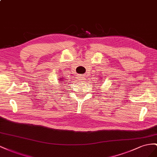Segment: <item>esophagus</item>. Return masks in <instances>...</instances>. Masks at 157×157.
<instances>
[{"instance_id": "34e87169", "label": "esophagus", "mask_w": 157, "mask_h": 157, "mask_svg": "<svg viewBox=\"0 0 157 157\" xmlns=\"http://www.w3.org/2000/svg\"><path fill=\"white\" fill-rule=\"evenodd\" d=\"M78 80L79 82H83L84 80H85V77L83 75H79L78 76Z\"/></svg>"}]
</instances>
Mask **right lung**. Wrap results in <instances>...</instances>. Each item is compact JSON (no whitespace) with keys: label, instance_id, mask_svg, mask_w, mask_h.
Here are the masks:
<instances>
[{"label":"right lung","instance_id":"add662e5","mask_svg":"<svg viewBox=\"0 0 157 157\" xmlns=\"http://www.w3.org/2000/svg\"><path fill=\"white\" fill-rule=\"evenodd\" d=\"M60 81H61V80H60Z\"/></svg>","mask_w":157,"mask_h":157}]
</instances>
